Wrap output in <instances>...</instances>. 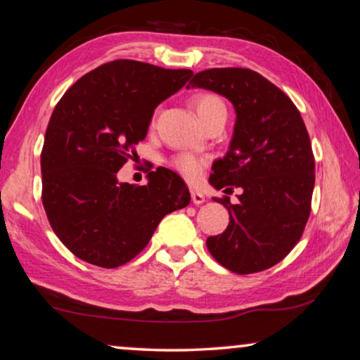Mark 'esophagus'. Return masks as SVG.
<instances>
[{
  "instance_id": "obj_1",
  "label": "esophagus",
  "mask_w": 360,
  "mask_h": 360,
  "mask_svg": "<svg viewBox=\"0 0 360 360\" xmlns=\"http://www.w3.org/2000/svg\"><path fill=\"white\" fill-rule=\"evenodd\" d=\"M191 197H192V202L195 205H202L205 202V195L198 191H193V188L191 191Z\"/></svg>"
}]
</instances>
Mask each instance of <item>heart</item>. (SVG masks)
Returning a JSON list of instances; mask_svg holds the SVG:
<instances>
[{
    "mask_svg": "<svg viewBox=\"0 0 360 360\" xmlns=\"http://www.w3.org/2000/svg\"><path fill=\"white\" fill-rule=\"evenodd\" d=\"M192 106L203 124H206L210 119L216 117V115H227L225 103L214 94L193 95ZM169 165H172L174 172L182 176L186 181L197 182L202 178L205 168L208 165V158L198 154H192V152H179V154H176L172 158Z\"/></svg>",
    "mask_w": 360,
    "mask_h": 360,
    "instance_id": "b5f03b06",
    "label": "heart"
}]
</instances>
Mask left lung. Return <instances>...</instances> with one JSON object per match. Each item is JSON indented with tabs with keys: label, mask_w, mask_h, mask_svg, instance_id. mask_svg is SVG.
Returning a JSON list of instances; mask_svg holds the SVG:
<instances>
[{
	"label": "left lung",
	"mask_w": 360,
	"mask_h": 360,
	"mask_svg": "<svg viewBox=\"0 0 360 360\" xmlns=\"http://www.w3.org/2000/svg\"><path fill=\"white\" fill-rule=\"evenodd\" d=\"M212 90L231 101L236 122L230 148L212 165L210 182L241 187L224 233L206 246L227 270L249 275L281 262L302 238L311 212L314 155L297 106L281 89L248 68L200 71L187 89Z\"/></svg>",
	"instance_id": "1"
}]
</instances>
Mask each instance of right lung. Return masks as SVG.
Wrapping results in <instances>:
<instances>
[{
	"instance_id": "right-lung-1",
	"label": "right lung",
	"mask_w": 360,
	"mask_h": 360,
	"mask_svg": "<svg viewBox=\"0 0 360 360\" xmlns=\"http://www.w3.org/2000/svg\"><path fill=\"white\" fill-rule=\"evenodd\" d=\"M193 76L136 60H114L66 90L41 152L42 205L60 241L89 264L115 268L148 246L158 222L191 202L186 182L158 167L148 184L117 172L148 135L154 109Z\"/></svg>"
}]
</instances>
